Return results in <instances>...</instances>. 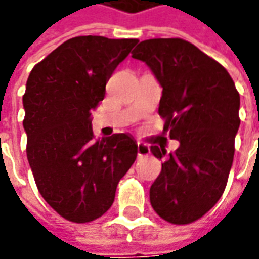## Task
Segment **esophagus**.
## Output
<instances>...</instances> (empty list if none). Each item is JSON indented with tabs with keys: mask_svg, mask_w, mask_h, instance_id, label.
<instances>
[{
	"mask_svg": "<svg viewBox=\"0 0 259 259\" xmlns=\"http://www.w3.org/2000/svg\"><path fill=\"white\" fill-rule=\"evenodd\" d=\"M148 154H150V148H148L146 144L137 143V155H139V157H146Z\"/></svg>",
	"mask_w": 259,
	"mask_h": 259,
	"instance_id": "34e87169",
	"label": "esophagus"
}]
</instances>
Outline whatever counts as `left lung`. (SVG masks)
<instances>
[{
  "mask_svg": "<svg viewBox=\"0 0 259 259\" xmlns=\"http://www.w3.org/2000/svg\"><path fill=\"white\" fill-rule=\"evenodd\" d=\"M132 54L162 85L158 113L163 133L179 141L174 152L162 144L150 147L163 159L150 189L151 205L169 223L195 222L228 183L240 126L239 91L222 65L183 38L144 40Z\"/></svg>",
  "mask_w": 259,
  "mask_h": 259,
  "instance_id": "left-lung-1",
  "label": "left lung"
}]
</instances>
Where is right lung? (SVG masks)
Here are the masks:
<instances>
[{"mask_svg":"<svg viewBox=\"0 0 259 259\" xmlns=\"http://www.w3.org/2000/svg\"><path fill=\"white\" fill-rule=\"evenodd\" d=\"M137 38H69L34 65L23 94L27 159L42 198L74 223L111 208L119 180L137 157L126 133L96 139L91 111Z\"/></svg>","mask_w":259,"mask_h":259,"instance_id":"obj_1","label":"right lung"}]
</instances>
